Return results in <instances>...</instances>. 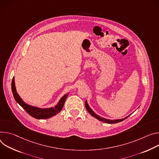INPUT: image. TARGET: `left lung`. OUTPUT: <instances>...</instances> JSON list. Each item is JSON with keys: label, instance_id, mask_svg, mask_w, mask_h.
Listing matches in <instances>:
<instances>
[{"label": "left lung", "instance_id": "obj_1", "mask_svg": "<svg viewBox=\"0 0 159 159\" xmlns=\"http://www.w3.org/2000/svg\"><path fill=\"white\" fill-rule=\"evenodd\" d=\"M85 107H86V110L88 111V112H89L92 116H93L94 117H95L96 119H98L99 120H100V121H102V122H105V123H109V124H114V123H117V122H121V121H122V120H124L125 119H126V118H128L129 116H127V117H126L125 118H124V119H116V120H110V119H105V118H103V117H100V116H99L98 115H97V114H95L93 111H92V109L89 107V104H88V103H87V101L86 100V102H85Z\"/></svg>", "mask_w": 159, "mask_h": 159}]
</instances>
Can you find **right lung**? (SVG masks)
I'll use <instances>...</instances> for the list:
<instances>
[{
  "label": "right lung",
  "instance_id": "right-lung-1",
  "mask_svg": "<svg viewBox=\"0 0 159 159\" xmlns=\"http://www.w3.org/2000/svg\"><path fill=\"white\" fill-rule=\"evenodd\" d=\"M11 89H12V92L13 93L14 98L15 100L17 102V103H18L29 115H30L31 117L34 118L39 119H48L58 114L62 109L64 102L66 100L67 97L69 95V93L67 94L64 95L61 98L58 103L54 107L42 109V108L34 107V106H32V105H30L23 102V100L21 99V98L20 97L18 93H17L16 92L14 77L12 80Z\"/></svg>",
  "mask_w": 159,
  "mask_h": 159
}]
</instances>
